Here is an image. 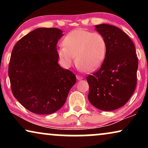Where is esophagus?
I'll return each instance as SVG.
<instances>
[{"label": "esophagus", "instance_id": "obj_1", "mask_svg": "<svg viewBox=\"0 0 148 148\" xmlns=\"http://www.w3.org/2000/svg\"><path fill=\"white\" fill-rule=\"evenodd\" d=\"M76 77H77V79L78 80H81V79H83L81 75H77Z\"/></svg>", "mask_w": 148, "mask_h": 148}]
</instances>
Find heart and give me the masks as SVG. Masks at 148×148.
Wrapping results in <instances>:
<instances>
[{"mask_svg": "<svg viewBox=\"0 0 148 148\" xmlns=\"http://www.w3.org/2000/svg\"><path fill=\"white\" fill-rule=\"evenodd\" d=\"M62 43L58 54L66 67L71 65L76 58L79 69L92 71L100 66L106 57V41L98 32L78 28L69 32Z\"/></svg>", "mask_w": 148, "mask_h": 148, "instance_id": "1", "label": "heart"}]
</instances>
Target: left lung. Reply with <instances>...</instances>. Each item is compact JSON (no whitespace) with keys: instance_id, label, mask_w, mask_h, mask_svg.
<instances>
[{"instance_id":"1","label":"left lung","mask_w":148,"mask_h":148,"mask_svg":"<svg viewBox=\"0 0 148 148\" xmlns=\"http://www.w3.org/2000/svg\"><path fill=\"white\" fill-rule=\"evenodd\" d=\"M106 41V57L99 69L87 77L88 100L99 110L110 111L124 106L137 85L138 59L130 38L116 26H95Z\"/></svg>"}]
</instances>
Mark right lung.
<instances>
[{
	"mask_svg": "<svg viewBox=\"0 0 148 148\" xmlns=\"http://www.w3.org/2000/svg\"><path fill=\"white\" fill-rule=\"evenodd\" d=\"M62 32L56 27L38 28L20 39L9 64L11 91L30 112L52 114L66 102L76 76L58 64L56 44Z\"/></svg>",
	"mask_w": 148,
	"mask_h": 148,
	"instance_id": "add662e5",
	"label": "right lung"
}]
</instances>
